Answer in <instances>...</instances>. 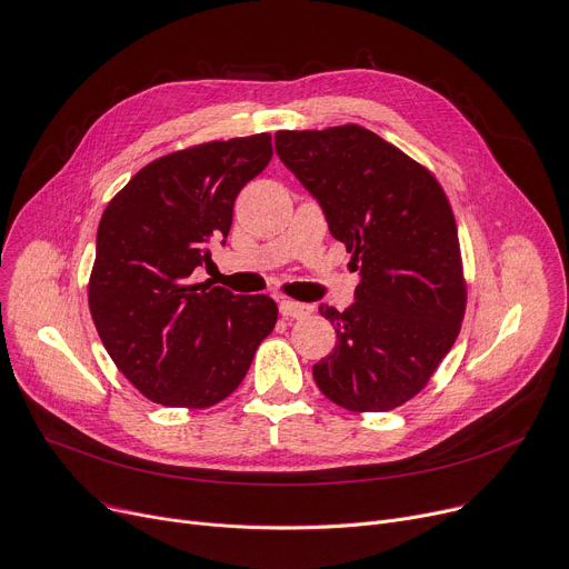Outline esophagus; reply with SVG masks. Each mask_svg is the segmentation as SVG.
<instances>
[{"label":"esophagus","instance_id":"1","mask_svg":"<svg viewBox=\"0 0 569 569\" xmlns=\"http://www.w3.org/2000/svg\"><path fill=\"white\" fill-rule=\"evenodd\" d=\"M310 312H312V308L306 306V303H298V300H289V298L280 300V315L284 319H303Z\"/></svg>","mask_w":569,"mask_h":569}]
</instances>
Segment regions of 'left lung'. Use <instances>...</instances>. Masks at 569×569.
<instances>
[{
  "mask_svg": "<svg viewBox=\"0 0 569 569\" xmlns=\"http://www.w3.org/2000/svg\"><path fill=\"white\" fill-rule=\"evenodd\" d=\"M276 149L360 271L349 310L319 306L338 345L312 377L347 411L402 407L437 372L466 312L448 197L425 164L358 123L280 130Z\"/></svg>",
  "mask_w": 569,
  "mask_h": 569,
  "instance_id": "8db88e82",
  "label": "left lung"
}]
</instances>
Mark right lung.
<instances>
[{
	"mask_svg": "<svg viewBox=\"0 0 569 569\" xmlns=\"http://www.w3.org/2000/svg\"><path fill=\"white\" fill-rule=\"evenodd\" d=\"M273 158L271 136L216 140L156 158L103 211L89 310L119 372L164 407L207 409L239 388L278 321L266 293L190 280L227 239L233 202Z\"/></svg>",
	"mask_w": 569,
	"mask_h": 569,
	"instance_id": "add662e5",
	"label": "right lung"
}]
</instances>
